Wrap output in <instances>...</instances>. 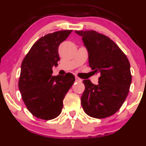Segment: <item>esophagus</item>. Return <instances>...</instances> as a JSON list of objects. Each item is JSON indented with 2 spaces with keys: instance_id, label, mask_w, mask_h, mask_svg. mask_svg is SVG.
<instances>
[{
  "instance_id": "obj_1",
  "label": "esophagus",
  "mask_w": 146,
  "mask_h": 146,
  "mask_svg": "<svg viewBox=\"0 0 146 146\" xmlns=\"http://www.w3.org/2000/svg\"><path fill=\"white\" fill-rule=\"evenodd\" d=\"M75 80H76V82H82V79H81L80 78L78 77V76H75Z\"/></svg>"
}]
</instances>
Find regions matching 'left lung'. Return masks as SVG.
Returning <instances> with one entry per match:
<instances>
[{"mask_svg":"<svg viewBox=\"0 0 146 146\" xmlns=\"http://www.w3.org/2000/svg\"><path fill=\"white\" fill-rule=\"evenodd\" d=\"M82 36L89 53V67L100 74L95 85L84 80L81 104L91 117L104 119L114 114L125 102L131 86L130 63L119 46L109 37L94 30L75 31Z\"/></svg>","mask_w":146,"mask_h":146,"instance_id":"8db88e82","label":"left lung"}]
</instances>
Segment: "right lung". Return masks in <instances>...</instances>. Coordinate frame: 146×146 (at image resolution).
<instances>
[{"mask_svg":"<svg viewBox=\"0 0 146 146\" xmlns=\"http://www.w3.org/2000/svg\"><path fill=\"white\" fill-rule=\"evenodd\" d=\"M72 30H60L43 36L34 43L21 64L18 87L27 110L34 116L51 120L61 113L63 100L74 76H52V67L60 60L58 48Z\"/></svg>","mask_w":146,"mask_h":146,"instance_id":"right-lung-1","label":"right lung"}]
</instances>
